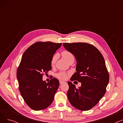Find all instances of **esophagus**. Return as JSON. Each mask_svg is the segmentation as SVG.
Returning a JSON list of instances; mask_svg holds the SVG:
<instances>
[{
  "instance_id": "34e87169",
  "label": "esophagus",
  "mask_w": 123,
  "mask_h": 123,
  "mask_svg": "<svg viewBox=\"0 0 123 123\" xmlns=\"http://www.w3.org/2000/svg\"><path fill=\"white\" fill-rule=\"evenodd\" d=\"M59 82H60V84H62V83L65 82H64V81H61V80H60Z\"/></svg>"
}]
</instances>
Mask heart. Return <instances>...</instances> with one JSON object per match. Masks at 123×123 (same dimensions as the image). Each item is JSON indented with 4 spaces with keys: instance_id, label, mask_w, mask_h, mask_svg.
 <instances>
[{
    "instance_id": "b5f03b06",
    "label": "heart",
    "mask_w": 123,
    "mask_h": 123,
    "mask_svg": "<svg viewBox=\"0 0 123 123\" xmlns=\"http://www.w3.org/2000/svg\"><path fill=\"white\" fill-rule=\"evenodd\" d=\"M61 55L64 59H65V60H66L69 63L70 61L74 59V55H73V54L68 50L63 51L61 52ZM57 58L58 55L57 54H54L53 56V57H52V59L51 60V65L52 66H53L55 65L56 60L57 59ZM56 77L60 79H65L67 78V75L65 72H60L56 74Z\"/></svg>"
}]
</instances>
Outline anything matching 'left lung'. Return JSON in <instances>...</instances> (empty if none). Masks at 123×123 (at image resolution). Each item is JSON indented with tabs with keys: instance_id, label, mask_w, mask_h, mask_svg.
<instances>
[{
	"instance_id": "left-lung-1",
	"label": "left lung",
	"mask_w": 123,
	"mask_h": 123,
	"mask_svg": "<svg viewBox=\"0 0 123 123\" xmlns=\"http://www.w3.org/2000/svg\"><path fill=\"white\" fill-rule=\"evenodd\" d=\"M63 46L71 52L77 60L76 72L70 79L81 82L76 88L68 82V99L74 107L88 111L94 107L106 92L109 74L104 58L93 45L85 42L63 43Z\"/></svg>"
}]
</instances>
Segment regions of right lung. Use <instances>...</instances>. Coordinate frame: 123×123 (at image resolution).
<instances>
[{
	"label": "right lung",
	"instance_id": "obj_1",
	"mask_svg": "<svg viewBox=\"0 0 123 123\" xmlns=\"http://www.w3.org/2000/svg\"><path fill=\"white\" fill-rule=\"evenodd\" d=\"M62 43L37 42L25 50L17 70L19 90L26 104L32 110L40 111L52 103L59 85L53 78L46 83L43 76L51 70L52 57Z\"/></svg>",
	"mask_w": 123,
	"mask_h": 123
}]
</instances>
